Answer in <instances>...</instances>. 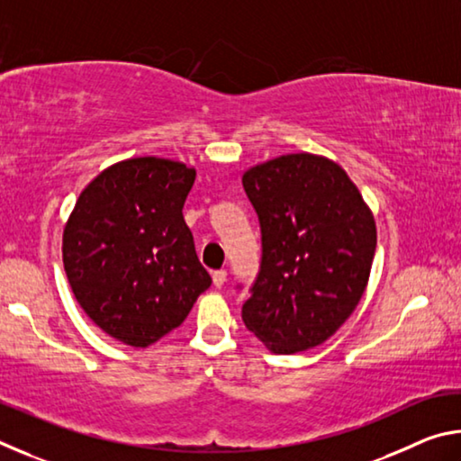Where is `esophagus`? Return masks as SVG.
Listing matches in <instances>:
<instances>
[{"label":"esophagus","instance_id":"obj_1","mask_svg":"<svg viewBox=\"0 0 461 461\" xmlns=\"http://www.w3.org/2000/svg\"><path fill=\"white\" fill-rule=\"evenodd\" d=\"M225 280H228V272H225V270H215L213 272V285L217 288H221L225 285Z\"/></svg>","mask_w":461,"mask_h":461}]
</instances>
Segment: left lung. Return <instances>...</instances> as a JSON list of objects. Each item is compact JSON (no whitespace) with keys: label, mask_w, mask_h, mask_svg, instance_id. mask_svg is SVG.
I'll return each mask as SVG.
<instances>
[{"label":"left lung","mask_w":461,"mask_h":461,"mask_svg":"<svg viewBox=\"0 0 461 461\" xmlns=\"http://www.w3.org/2000/svg\"><path fill=\"white\" fill-rule=\"evenodd\" d=\"M262 230V264L241 319L270 352L296 354L346 323L376 252V221L325 156L285 154L241 176Z\"/></svg>","instance_id":"1"}]
</instances>
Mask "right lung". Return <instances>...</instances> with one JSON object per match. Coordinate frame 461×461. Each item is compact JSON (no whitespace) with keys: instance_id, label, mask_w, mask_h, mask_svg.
Returning a JSON list of instances; mask_svg holds the SVG:
<instances>
[{"instance_id":"right-lung-1","label":"right lung","mask_w":461,"mask_h":461,"mask_svg":"<svg viewBox=\"0 0 461 461\" xmlns=\"http://www.w3.org/2000/svg\"><path fill=\"white\" fill-rule=\"evenodd\" d=\"M194 176V168L158 156L115 162L85 186L68 215L62 231L68 285L113 339L152 346L212 286L183 217Z\"/></svg>"}]
</instances>
